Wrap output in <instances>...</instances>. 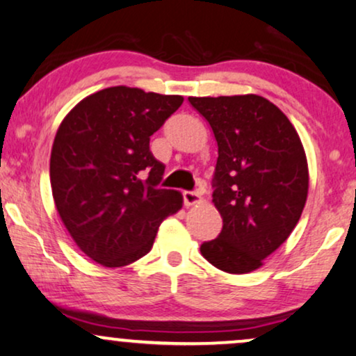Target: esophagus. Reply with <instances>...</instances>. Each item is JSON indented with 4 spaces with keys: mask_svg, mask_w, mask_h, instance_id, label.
I'll return each mask as SVG.
<instances>
[{
    "mask_svg": "<svg viewBox=\"0 0 356 356\" xmlns=\"http://www.w3.org/2000/svg\"><path fill=\"white\" fill-rule=\"evenodd\" d=\"M182 195H184V204H186V207L200 204V202H202V197H200L197 192H188V191H186V192L182 193Z\"/></svg>",
    "mask_w": 356,
    "mask_h": 356,
    "instance_id": "1",
    "label": "esophagus"
}]
</instances>
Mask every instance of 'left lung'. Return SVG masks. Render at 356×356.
Returning a JSON list of instances; mask_svg holds the SVG:
<instances>
[{"mask_svg":"<svg viewBox=\"0 0 356 356\" xmlns=\"http://www.w3.org/2000/svg\"><path fill=\"white\" fill-rule=\"evenodd\" d=\"M188 102L209 121L218 145L211 202L223 228L200 253L225 273L256 271L302 215L309 192L304 146L287 116L259 95Z\"/></svg>","mask_w":356,"mask_h":356,"instance_id":"obj_1","label":"left lung"}]
</instances>
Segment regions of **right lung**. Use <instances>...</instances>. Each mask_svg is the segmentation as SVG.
Listing matches in <instances>:
<instances>
[{"label":"right lung","instance_id":"1","mask_svg":"<svg viewBox=\"0 0 356 356\" xmlns=\"http://www.w3.org/2000/svg\"><path fill=\"white\" fill-rule=\"evenodd\" d=\"M182 102L120 85L83 98L58 126L56 209L75 245L102 266H128L149 253L163 220L182 209L181 192L157 187L165 165L149 151V136Z\"/></svg>","mask_w":356,"mask_h":356}]
</instances>
